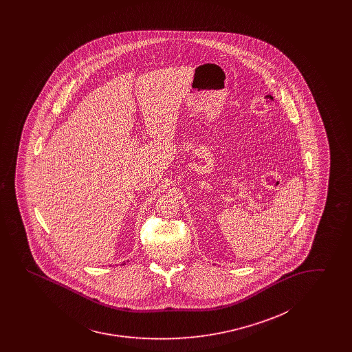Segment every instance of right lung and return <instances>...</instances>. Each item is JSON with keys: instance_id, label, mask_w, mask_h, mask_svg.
Segmentation results:
<instances>
[{"instance_id": "add662e5", "label": "right lung", "mask_w": 352, "mask_h": 352, "mask_svg": "<svg viewBox=\"0 0 352 352\" xmlns=\"http://www.w3.org/2000/svg\"><path fill=\"white\" fill-rule=\"evenodd\" d=\"M122 265H125V262H124V263H122Z\"/></svg>"}]
</instances>
